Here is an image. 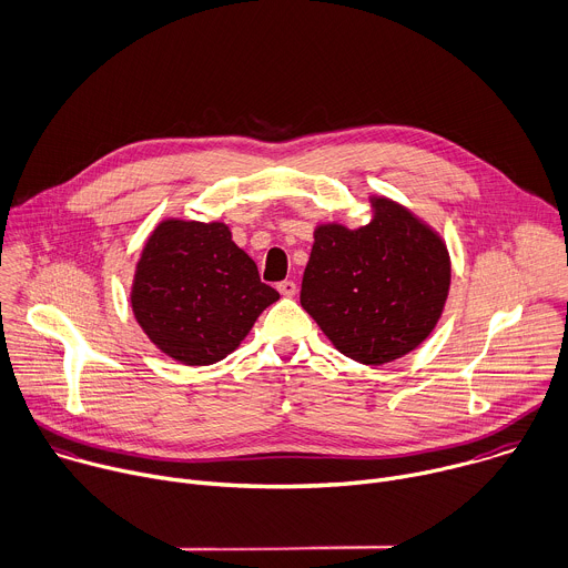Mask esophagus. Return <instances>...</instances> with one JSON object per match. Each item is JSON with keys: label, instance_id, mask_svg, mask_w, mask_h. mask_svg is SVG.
<instances>
[{"label": "esophagus", "instance_id": "34e87169", "mask_svg": "<svg viewBox=\"0 0 568 568\" xmlns=\"http://www.w3.org/2000/svg\"><path fill=\"white\" fill-rule=\"evenodd\" d=\"M277 291L284 295V297H293L297 293V284L293 280H284L277 284Z\"/></svg>", "mask_w": 568, "mask_h": 568}]
</instances>
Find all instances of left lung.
Returning a JSON list of instances; mask_svg holds the SVG:
<instances>
[{
  "mask_svg": "<svg viewBox=\"0 0 568 568\" xmlns=\"http://www.w3.org/2000/svg\"><path fill=\"white\" fill-rule=\"evenodd\" d=\"M365 225L317 223L302 308L347 358L378 367L414 352L438 324L452 280L445 240L403 203L372 194Z\"/></svg>",
  "mask_w": 568,
  "mask_h": 568,
  "instance_id": "obj_1",
  "label": "left lung"
}]
</instances>
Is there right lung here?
Returning a JSON list of instances; mask_svg holds the SVG:
<instances>
[{
    "instance_id": "obj_1",
    "label": "right lung",
    "mask_w": 568,
    "mask_h": 568,
    "mask_svg": "<svg viewBox=\"0 0 568 568\" xmlns=\"http://www.w3.org/2000/svg\"><path fill=\"white\" fill-rule=\"evenodd\" d=\"M280 293L233 242L229 223L165 216L134 268L130 304L150 343L187 367L233 354Z\"/></svg>"
}]
</instances>
